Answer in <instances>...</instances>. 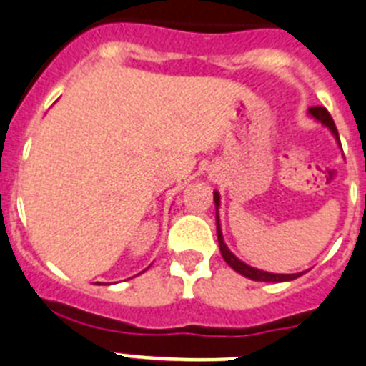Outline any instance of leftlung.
I'll use <instances>...</instances> for the list:
<instances>
[{"mask_svg":"<svg viewBox=\"0 0 366 366\" xmlns=\"http://www.w3.org/2000/svg\"><path fill=\"white\" fill-rule=\"evenodd\" d=\"M310 114L315 117V119H319L320 123H324V125L328 127V129L333 132V136L337 138V142H339V132H337V127H335V123H333L332 116H330V112L326 110V108L311 107ZM214 201H215V208H217L219 206V193L217 192L214 193ZM217 239H219V249H221V254H222V258H224V262H227L228 265L234 269V271H237L239 274L247 276V278L256 280V282H289V280H295L300 276V274H272V272H265V271H259V269H254V267H249L247 263H243L241 259H237L236 256H234V254L228 250V247L224 244V241H222L221 227H219V215H217Z\"/></svg>","mask_w":366,"mask_h":366,"instance_id":"obj_1","label":"left lung"}]
</instances>
